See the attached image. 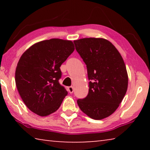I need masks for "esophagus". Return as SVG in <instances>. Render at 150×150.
Here are the masks:
<instances>
[{
    "mask_svg": "<svg viewBox=\"0 0 150 150\" xmlns=\"http://www.w3.org/2000/svg\"><path fill=\"white\" fill-rule=\"evenodd\" d=\"M73 91H74V88L73 87H68V91H69V93H73Z\"/></svg>",
    "mask_w": 150,
    "mask_h": 150,
    "instance_id": "esophagus-1",
    "label": "esophagus"
}]
</instances>
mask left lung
Wrapping results in <instances>:
<instances>
[{
  "instance_id": "obj_1",
  "label": "left lung",
  "mask_w": 150,
  "mask_h": 150,
  "mask_svg": "<svg viewBox=\"0 0 150 150\" xmlns=\"http://www.w3.org/2000/svg\"><path fill=\"white\" fill-rule=\"evenodd\" d=\"M75 48L87 65L89 88L87 97L78 99L81 110L94 120L110 116L118 108L128 88L126 65L108 40L87 38L74 40Z\"/></svg>"
}]
</instances>
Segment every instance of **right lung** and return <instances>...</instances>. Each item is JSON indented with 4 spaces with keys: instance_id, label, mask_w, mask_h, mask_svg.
I'll return each mask as SVG.
<instances>
[{
    "instance_id": "add662e5",
    "label": "right lung",
    "mask_w": 150,
    "mask_h": 150,
    "mask_svg": "<svg viewBox=\"0 0 150 150\" xmlns=\"http://www.w3.org/2000/svg\"><path fill=\"white\" fill-rule=\"evenodd\" d=\"M74 50L71 40L53 38L33 44L20 57L15 72L17 89L26 106L37 115L55 112L67 96L59 83V67Z\"/></svg>"
}]
</instances>
